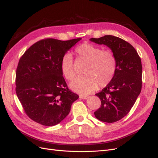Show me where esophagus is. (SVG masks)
Listing matches in <instances>:
<instances>
[{
  "label": "esophagus",
  "instance_id": "esophagus-1",
  "mask_svg": "<svg viewBox=\"0 0 158 158\" xmlns=\"http://www.w3.org/2000/svg\"><path fill=\"white\" fill-rule=\"evenodd\" d=\"M79 97L80 98H82V99H88L89 97L88 96H87V95H79Z\"/></svg>",
  "mask_w": 158,
  "mask_h": 158
}]
</instances>
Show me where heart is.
<instances>
[{"label": "heart", "mask_w": 158, "mask_h": 158, "mask_svg": "<svg viewBox=\"0 0 158 158\" xmlns=\"http://www.w3.org/2000/svg\"><path fill=\"white\" fill-rule=\"evenodd\" d=\"M78 59L86 62L83 76L75 78L70 83L73 90L82 94H88L99 88H105L115 75L117 61L113 52L103 49L100 46L84 43L75 49ZM60 68L64 77L71 80L76 74L74 59L66 52L62 56Z\"/></svg>", "instance_id": "heart-1"}]
</instances>
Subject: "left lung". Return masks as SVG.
<instances>
[{
  "label": "left lung",
  "mask_w": 158,
  "mask_h": 158,
  "mask_svg": "<svg viewBox=\"0 0 158 158\" xmlns=\"http://www.w3.org/2000/svg\"><path fill=\"white\" fill-rule=\"evenodd\" d=\"M90 41L107 45L116 56L115 75L106 88L95 94L102 104L94 112L98 120L114 123L127 115L140 94L142 84L140 57L132 45L118 37L107 35L91 38Z\"/></svg>",
  "instance_id": "1"
}]
</instances>
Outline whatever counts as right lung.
I'll return each instance as SVG.
<instances>
[{
	"label": "right lung",
	"mask_w": 158,
	"mask_h": 158,
	"mask_svg": "<svg viewBox=\"0 0 158 158\" xmlns=\"http://www.w3.org/2000/svg\"><path fill=\"white\" fill-rule=\"evenodd\" d=\"M81 38L36 42L20 57L16 73V92L32 121L54 126L68 115L79 96L69 89L61 73L62 56Z\"/></svg>",
	"instance_id": "obj_1"
}]
</instances>
